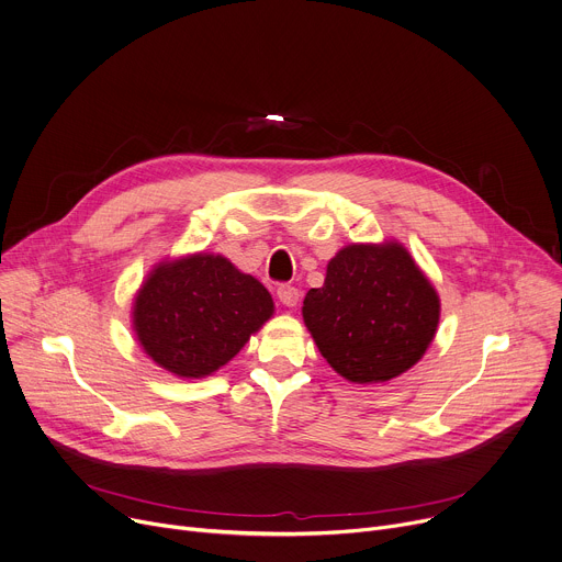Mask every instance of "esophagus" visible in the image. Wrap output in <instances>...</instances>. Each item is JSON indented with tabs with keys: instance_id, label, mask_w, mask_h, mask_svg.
<instances>
[{
	"instance_id": "1",
	"label": "esophagus",
	"mask_w": 562,
	"mask_h": 562,
	"mask_svg": "<svg viewBox=\"0 0 562 562\" xmlns=\"http://www.w3.org/2000/svg\"><path fill=\"white\" fill-rule=\"evenodd\" d=\"M278 297H280V302L284 304V307L293 310V307H297V302H300V291H297L295 286L282 284V286L278 289Z\"/></svg>"
}]
</instances>
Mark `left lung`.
Here are the masks:
<instances>
[{
  "mask_svg": "<svg viewBox=\"0 0 562 562\" xmlns=\"http://www.w3.org/2000/svg\"><path fill=\"white\" fill-rule=\"evenodd\" d=\"M441 302L396 239L347 244L310 289L302 318L325 361L351 383H385L417 366L439 327Z\"/></svg>",
  "mask_w": 562,
  "mask_h": 562,
  "instance_id": "obj_1",
  "label": "left lung"
}]
</instances>
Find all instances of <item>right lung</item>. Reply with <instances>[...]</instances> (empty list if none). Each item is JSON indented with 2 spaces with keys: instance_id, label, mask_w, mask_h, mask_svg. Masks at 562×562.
Returning a JSON list of instances; mask_svg holds the SVG:
<instances>
[{
  "instance_id": "obj_1",
  "label": "right lung",
  "mask_w": 562,
  "mask_h": 562,
  "mask_svg": "<svg viewBox=\"0 0 562 562\" xmlns=\"http://www.w3.org/2000/svg\"><path fill=\"white\" fill-rule=\"evenodd\" d=\"M273 312L260 280L224 255L192 252L147 273L134 295L132 329L159 368L179 379H203L237 356Z\"/></svg>"
}]
</instances>
